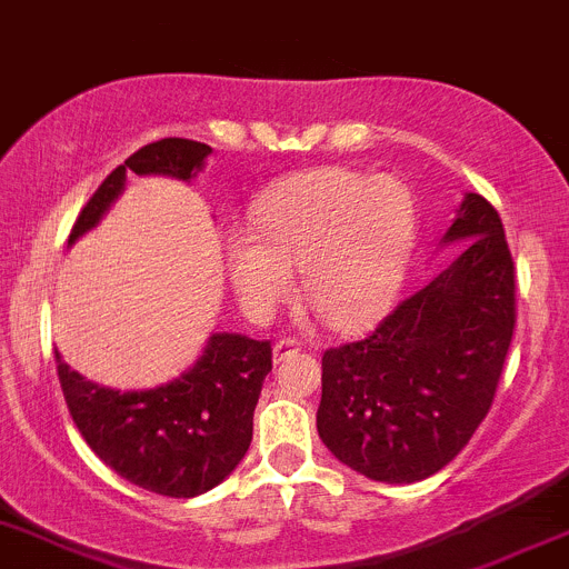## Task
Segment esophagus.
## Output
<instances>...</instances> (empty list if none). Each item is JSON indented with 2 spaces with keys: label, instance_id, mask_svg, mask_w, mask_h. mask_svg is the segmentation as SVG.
I'll list each match as a JSON object with an SVG mask.
<instances>
[{
  "label": "esophagus",
  "instance_id": "obj_1",
  "mask_svg": "<svg viewBox=\"0 0 569 569\" xmlns=\"http://www.w3.org/2000/svg\"><path fill=\"white\" fill-rule=\"evenodd\" d=\"M299 351H301V340H296V338H281V340H276V346H273V360H276V362L288 360V357L299 355Z\"/></svg>",
  "mask_w": 569,
  "mask_h": 569
}]
</instances>
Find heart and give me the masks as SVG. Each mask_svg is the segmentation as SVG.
<instances>
[{"label": "heart", "mask_w": 569, "mask_h": 569, "mask_svg": "<svg viewBox=\"0 0 569 569\" xmlns=\"http://www.w3.org/2000/svg\"><path fill=\"white\" fill-rule=\"evenodd\" d=\"M234 229L226 262L237 296L264 316L305 276L307 307L340 332L369 327L391 305L410 246V203L393 181L355 170L301 172L276 183Z\"/></svg>", "instance_id": "heart-1"}]
</instances>
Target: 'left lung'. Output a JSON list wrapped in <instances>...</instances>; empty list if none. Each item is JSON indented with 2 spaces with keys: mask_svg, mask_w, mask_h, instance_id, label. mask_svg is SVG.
Wrapping results in <instances>:
<instances>
[{
  "mask_svg": "<svg viewBox=\"0 0 569 569\" xmlns=\"http://www.w3.org/2000/svg\"><path fill=\"white\" fill-rule=\"evenodd\" d=\"M450 268L399 301L377 329L321 357L318 436L382 483H413L469 443L495 402L517 323V270L497 209L469 192L443 242Z\"/></svg>",
  "mask_w": 569,
  "mask_h": 569,
  "instance_id": "left-lung-1",
  "label": "left lung"
}]
</instances>
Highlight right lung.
I'll use <instances>...</instances> for the list:
<instances>
[{
    "label": "right lung",
    "mask_w": 569,
    "mask_h": 569,
    "mask_svg": "<svg viewBox=\"0 0 569 569\" xmlns=\"http://www.w3.org/2000/svg\"><path fill=\"white\" fill-rule=\"evenodd\" d=\"M212 148L159 139L139 148L80 209L69 242L100 223L128 176L189 181ZM63 399L94 456L128 483L164 497H194L234 472L251 447L253 408L273 369L270 340L212 335L187 375L150 391H111L72 371L56 351Z\"/></svg>",
    "instance_id": "add662e5"
}]
</instances>
